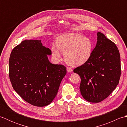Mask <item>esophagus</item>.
Here are the masks:
<instances>
[{"instance_id":"esophagus-1","label":"esophagus","mask_w":127,"mask_h":127,"mask_svg":"<svg viewBox=\"0 0 127 127\" xmlns=\"http://www.w3.org/2000/svg\"><path fill=\"white\" fill-rule=\"evenodd\" d=\"M66 70H67V72H71L72 71V69L70 68H69V67H67Z\"/></svg>"}]
</instances>
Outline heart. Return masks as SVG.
I'll return each mask as SVG.
<instances>
[{
	"instance_id": "1",
	"label": "heart",
	"mask_w": 127,
	"mask_h": 127,
	"mask_svg": "<svg viewBox=\"0 0 127 127\" xmlns=\"http://www.w3.org/2000/svg\"><path fill=\"white\" fill-rule=\"evenodd\" d=\"M92 40L77 33H68L59 36L57 47L53 46L52 55L61 57V53L64 55V60L68 65L79 66L87 63L91 58L94 50Z\"/></svg>"
}]
</instances>
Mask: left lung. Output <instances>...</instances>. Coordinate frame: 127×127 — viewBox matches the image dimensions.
<instances>
[{"instance_id":"8db88e82","label":"left lung","mask_w":127,"mask_h":127,"mask_svg":"<svg viewBox=\"0 0 127 127\" xmlns=\"http://www.w3.org/2000/svg\"><path fill=\"white\" fill-rule=\"evenodd\" d=\"M74 72L80 76V90L83 98L91 102L102 101L119 83L121 58L116 45L98 32L91 58Z\"/></svg>"}]
</instances>
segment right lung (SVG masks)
Segmentation results:
<instances>
[{
    "label": "right lung",
    "mask_w": 127,
    "mask_h": 127,
    "mask_svg": "<svg viewBox=\"0 0 127 127\" xmlns=\"http://www.w3.org/2000/svg\"><path fill=\"white\" fill-rule=\"evenodd\" d=\"M51 51L41 40H25L13 48L9 58V77L14 90L34 106L51 104L66 73L65 66L53 64Z\"/></svg>",
    "instance_id": "right-lung-1"
}]
</instances>
